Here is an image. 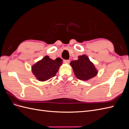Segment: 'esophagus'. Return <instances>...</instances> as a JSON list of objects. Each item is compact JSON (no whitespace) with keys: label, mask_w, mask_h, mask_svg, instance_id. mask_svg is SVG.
<instances>
[{"label":"esophagus","mask_w":129,"mask_h":129,"mask_svg":"<svg viewBox=\"0 0 129 129\" xmlns=\"http://www.w3.org/2000/svg\"><path fill=\"white\" fill-rule=\"evenodd\" d=\"M63 62H64V63H69V62H70V60H64L63 61Z\"/></svg>","instance_id":"1"}]
</instances>
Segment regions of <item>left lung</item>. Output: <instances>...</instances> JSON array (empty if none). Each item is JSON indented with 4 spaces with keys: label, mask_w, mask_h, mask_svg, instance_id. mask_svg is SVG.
<instances>
[{
    "label": "left lung",
    "mask_w": 129,
    "mask_h": 129,
    "mask_svg": "<svg viewBox=\"0 0 129 129\" xmlns=\"http://www.w3.org/2000/svg\"><path fill=\"white\" fill-rule=\"evenodd\" d=\"M70 64L75 76L80 80L88 81L96 76L98 73L94 64L86 55L79 56L78 60L72 61Z\"/></svg>",
    "instance_id": "8db88e82"
}]
</instances>
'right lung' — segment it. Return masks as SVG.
<instances>
[{
	"instance_id": "add662e5",
	"label": "right lung",
	"mask_w": 129,
	"mask_h": 129,
	"mask_svg": "<svg viewBox=\"0 0 129 129\" xmlns=\"http://www.w3.org/2000/svg\"><path fill=\"white\" fill-rule=\"evenodd\" d=\"M62 63L60 57L52 60L46 55L32 66V72L37 80L45 81L56 75Z\"/></svg>"
}]
</instances>
